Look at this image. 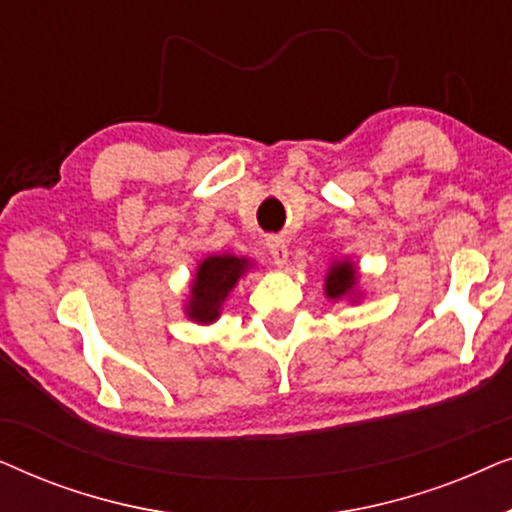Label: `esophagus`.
Segmentation results:
<instances>
[{
    "label": "esophagus",
    "instance_id": "obj_1",
    "mask_svg": "<svg viewBox=\"0 0 512 512\" xmlns=\"http://www.w3.org/2000/svg\"><path fill=\"white\" fill-rule=\"evenodd\" d=\"M265 244H268V251H270V256L275 258V263H277V265H284L286 258H289V249H286L284 237L270 235L268 240H265Z\"/></svg>",
    "mask_w": 512,
    "mask_h": 512
}]
</instances>
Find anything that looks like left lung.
Returning <instances> with one entry per match:
<instances>
[{
	"label": "left lung",
	"mask_w": 512,
	"mask_h": 512,
	"mask_svg": "<svg viewBox=\"0 0 512 512\" xmlns=\"http://www.w3.org/2000/svg\"><path fill=\"white\" fill-rule=\"evenodd\" d=\"M356 282V270L352 263H338L331 268V275L326 277V293L328 298H340L352 289Z\"/></svg>",
	"instance_id": "obj_1"
}]
</instances>
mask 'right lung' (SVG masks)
I'll use <instances>...</instances> for the list:
<instances>
[{
	"instance_id": "add662e5",
	"label": "right lung",
	"mask_w": 512,
	"mask_h": 512,
	"mask_svg": "<svg viewBox=\"0 0 512 512\" xmlns=\"http://www.w3.org/2000/svg\"><path fill=\"white\" fill-rule=\"evenodd\" d=\"M247 270V261L235 256H209L198 268V277L193 279V298L188 305V317L195 321H214L219 317V307L228 291L233 289L242 272Z\"/></svg>"
}]
</instances>
